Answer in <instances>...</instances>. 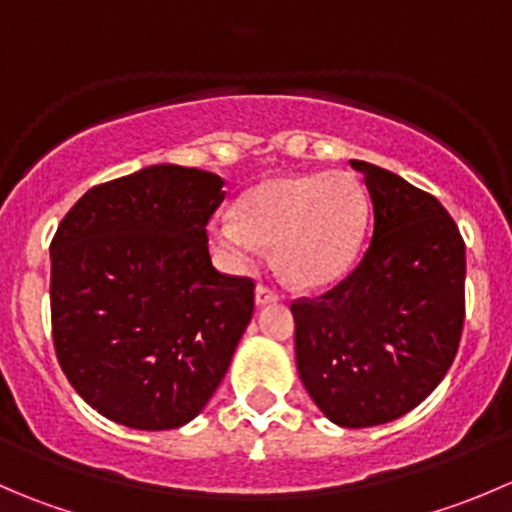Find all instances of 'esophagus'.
<instances>
[{
	"label": "esophagus",
	"mask_w": 512,
	"mask_h": 512,
	"mask_svg": "<svg viewBox=\"0 0 512 512\" xmlns=\"http://www.w3.org/2000/svg\"><path fill=\"white\" fill-rule=\"evenodd\" d=\"M280 297H282L280 290H275L272 285H257V290H255L257 305H270V302H277Z\"/></svg>",
	"instance_id": "1"
}]
</instances>
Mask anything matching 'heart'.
Segmentation results:
<instances>
[{"instance_id":"b5f03b06","label":"heart","mask_w":512,"mask_h":512,"mask_svg":"<svg viewBox=\"0 0 512 512\" xmlns=\"http://www.w3.org/2000/svg\"><path fill=\"white\" fill-rule=\"evenodd\" d=\"M237 217L212 222L215 245L237 262L275 247L282 275L297 287H325L347 275L365 240L367 197L347 172L277 175L247 190Z\"/></svg>"}]
</instances>
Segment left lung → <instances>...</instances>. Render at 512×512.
<instances>
[{"mask_svg":"<svg viewBox=\"0 0 512 512\" xmlns=\"http://www.w3.org/2000/svg\"><path fill=\"white\" fill-rule=\"evenodd\" d=\"M372 200V240L325 295L292 300L297 372L342 428L390 423L450 370L465 322V242L438 197L352 160Z\"/></svg>","mask_w":512,"mask_h":512,"instance_id":"obj_1","label":"left lung"}]
</instances>
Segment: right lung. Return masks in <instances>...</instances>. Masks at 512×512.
I'll list each match as a JSON object with an SVG mask.
<instances>
[{
    "instance_id": "obj_1",
    "label": "right lung",
    "mask_w": 512,
    "mask_h": 512,
    "mask_svg": "<svg viewBox=\"0 0 512 512\" xmlns=\"http://www.w3.org/2000/svg\"><path fill=\"white\" fill-rule=\"evenodd\" d=\"M222 187L195 167H145L84 192L54 232V352L84 403L114 423L180 428L230 367L255 280L210 260Z\"/></svg>"
}]
</instances>
